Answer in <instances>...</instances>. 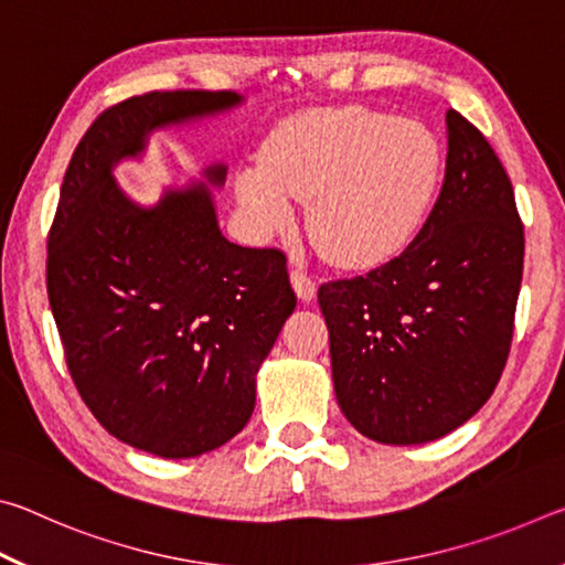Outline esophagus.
Segmentation results:
<instances>
[{"instance_id":"obj_1","label":"esophagus","mask_w":565,"mask_h":565,"mask_svg":"<svg viewBox=\"0 0 565 565\" xmlns=\"http://www.w3.org/2000/svg\"><path fill=\"white\" fill-rule=\"evenodd\" d=\"M291 286L296 296H299L301 301H311L313 296H317V284H313V279L309 274H306L303 269H291Z\"/></svg>"}]
</instances>
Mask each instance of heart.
Masks as SVG:
<instances>
[{
  "mask_svg": "<svg viewBox=\"0 0 565 565\" xmlns=\"http://www.w3.org/2000/svg\"><path fill=\"white\" fill-rule=\"evenodd\" d=\"M441 177V141L424 124L339 107L284 121L234 189L259 234L289 226L294 199H309L313 244L341 266H374L418 234Z\"/></svg>",
  "mask_w": 565,
  "mask_h": 565,
  "instance_id": "heart-1",
  "label": "heart"
}]
</instances>
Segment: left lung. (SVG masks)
Here are the masks:
<instances>
[{"instance_id": "1", "label": "left lung", "mask_w": 565, "mask_h": 565, "mask_svg": "<svg viewBox=\"0 0 565 565\" xmlns=\"http://www.w3.org/2000/svg\"><path fill=\"white\" fill-rule=\"evenodd\" d=\"M441 194L396 259L321 284L333 391L371 441L426 444L491 398L511 351L523 224L489 141L446 114Z\"/></svg>"}]
</instances>
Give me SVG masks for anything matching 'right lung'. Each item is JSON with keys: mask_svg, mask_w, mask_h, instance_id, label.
<instances>
[{"mask_svg": "<svg viewBox=\"0 0 565 565\" xmlns=\"http://www.w3.org/2000/svg\"><path fill=\"white\" fill-rule=\"evenodd\" d=\"M236 104L234 92H149L104 109L74 149L46 238L76 391L111 436L161 458L202 456L242 431L296 296L284 252L228 242L204 184L141 206L111 169L154 129ZM204 177L222 186L226 169Z\"/></svg>", "mask_w": 565, "mask_h": 565, "instance_id": "obj_1", "label": "right lung"}]
</instances>
